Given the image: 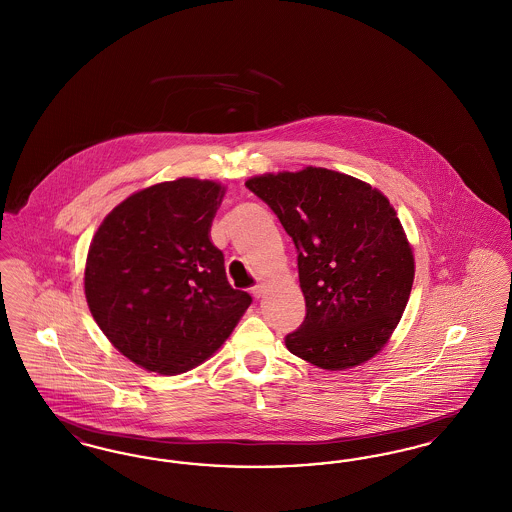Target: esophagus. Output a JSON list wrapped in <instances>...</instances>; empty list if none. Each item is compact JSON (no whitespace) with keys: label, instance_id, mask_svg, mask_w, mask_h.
<instances>
[{"label":"esophagus","instance_id":"obj_1","mask_svg":"<svg viewBox=\"0 0 512 512\" xmlns=\"http://www.w3.org/2000/svg\"><path fill=\"white\" fill-rule=\"evenodd\" d=\"M251 293H253V297H255V299L265 297V293H267V284H257V286L251 290Z\"/></svg>","mask_w":512,"mask_h":512}]
</instances>
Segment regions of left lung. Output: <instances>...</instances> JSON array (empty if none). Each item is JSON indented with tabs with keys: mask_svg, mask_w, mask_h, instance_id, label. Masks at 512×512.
I'll return each instance as SVG.
<instances>
[{
	"mask_svg": "<svg viewBox=\"0 0 512 512\" xmlns=\"http://www.w3.org/2000/svg\"><path fill=\"white\" fill-rule=\"evenodd\" d=\"M297 249L307 315L286 347L324 370L363 365L390 341L413 290V247L390 199L322 167L251 176Z\"/></svg>",
	"mask_w": 512,
	"mask_h": 512,
	"instance_id": "left-lung-1",
	"label": "left lung"
}]
</instances>
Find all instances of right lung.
Masks as SVG:
<instances>
[{
  "label": "right lung",
  "instance_id": "obj_1",
  "mask_svg": "<svg viewBox=\"0 0 512 512\" xmlns=\"http://www.w3.org/2000/svg\"><path fill=\"white\" fill-rule=\"evenodd\" d=\"M226 188L178 178L128 195L99 224L84 293L107 340L134 365L176 376L205 363L251 305L234 290L211 224Z\"/></svg>",
  "mask_w": 512,
  "mask_h": 512
}]
</instances>
